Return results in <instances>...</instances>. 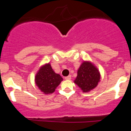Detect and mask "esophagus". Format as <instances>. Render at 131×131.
<instances>
[{
    "label": "esophagus",
    "mask_w": 131,
    "mask_h": 131,
    "mask_svg": "<svg viewBox=\"0 0 131 131\" xmlns=\"http://www.w3.org/2000/svg\"><path fill=\"white\" fill-rule=\"evenodd\" d=\"M71 78V75H69V76H66V77L64 78V79H65L66 80H70Z\"/></svg>",
    "instance_id": "esophagus-1"
}]
</instances>
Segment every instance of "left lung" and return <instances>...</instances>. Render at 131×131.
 Instances as JSON below:
<instances>
[{
	"instance_id": "1",
	"label": "left lung",
	"mask_w": 131,
	"mask_h": 131,
	"mask_svg": "<svg viewBox=\"0 0 131 131\" xmlns=\"http://www.w3.org/2000/svg\"><path fill=\"white\" fill-rule=\"evenodd\" d=\"M100 79L98 70L90 62L84 61L78 71L74 82L84 92H88L97 86Z\"/></svg>"
}]
</instances>
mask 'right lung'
<instances>
[{
    "instance_id": "1",
    "label": "right lung",
    "mask_w": 131,
    "mask_h": 131,
    "mask_svg": "<svg viewBox=\"0 0 131 131\" xmlns=\"http://www.w3.org/2000/svg\"><path fill=\"white\" fill-rule=\"evenodd\" d=\"M36 84L45 94H52L63 78L60 75L56 74L49 63L43 66L38 71L35 78Z\"/></svg>"
}]
</instances>
